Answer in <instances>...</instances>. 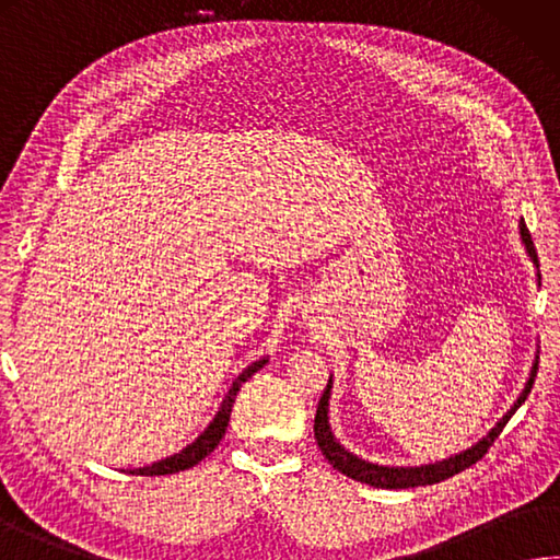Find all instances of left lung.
<instances>
[{
	"label": "left lung",
	"mask_w": 560,
	"mask_h": 560,
	"mask_svg": "<svg viewBox=\"0 0 560 560\" xmlns=\"http://www.w3.org/2000/svg\"><path fill=\"white\" fill-rule=\"evenodd\" d=\"M522 231V241L526 246V253H529V258L534 260V266L539 268V256H536V248H534V241L529 229L524 224L520 226ZM541 280V276H539ZM536 371H539V355H536V361L532 365V375L526 380V385L522 389V395L516 397V402L512 405V409L504 415L494 429H490L488 436H482L476 446H470L468 451L458 453V456H451L446 460H436V463H429V466H417V468H389V466H375V463H368L363 458L353 456L351 451H346L336 436L331 434V427H329V397H331V377H329V385H326L324 395L319 399V407H316V417H314V436H316V444H319L324 458L331 463L334 470L343 472L346 478L358 480V482H365V485H373V488H385V490H405V488H419V485H434L446 480L451 476H456V472L470 468L472 463H478L488 448L494 444V439L500 436V431L508 424L510 417L514 415L516 409L522 407V402L532 393V385H534V377Z\"/></svg>",
	"instance_id": "obj_1"
}]
</instances>
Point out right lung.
<instances>
[{
	"label": "right lung",
	"instance_id": "1",
	"mask_svg": "<svg viewBox=\"0 0 560 560\" xmlns=\"http://www.w3.org/2000/svg\"><path fill=\"white\" fill-rule=\"evenodd\" d=\"M266 363H268V358H260V361L250 363L246 371L234 380V385H231V389L224 397V402H221L217 417L209 421V427L192 441V444L183 448L180 453H175V456H171V458H163L158 463H151V466L129 470L131 476H171V472L187 470V468L197 466V463L202 458H207L209 453H212L219 446L221 436L226 434V427H229V419H231V407H234V402H236V395H238L241 385H244L250 375H256Z\"/></svg>",
	"mask_w": 560,
	"mask_h": 560
}]
</instances>
